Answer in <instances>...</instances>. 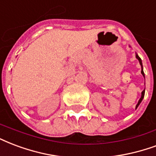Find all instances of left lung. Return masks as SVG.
Here are the masks:
<instances>
[{"mask_svg": "<svg viewBox=\"0 0 156 156\" xmlns=\"http://www.w3.org/2000/svg\"><path fill=\"white\" fill-rule=\"evenodd\" d=\"M136 58L137 59L139 60L140 64V66H141V74H142L143 77L145 78V73H144V71H143V65H142V61H141V58H140L138 56V55H137V54H136ZM144 96H145V89L143 90L142 93H141V97H140V100L138 101V103H137V105H136V107H138V106L140 105V102L142 101L143 98H144Z\"/></svg>", "mask_w": 156, "mask_h": 156, "instance_id": "obj_1", "label": "left lung"}]
</instances>
